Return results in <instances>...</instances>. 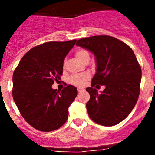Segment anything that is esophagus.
Returning <instances> with one entry per match:
<instances>
[{
    "label": "esophagus",
    "mask_w": 155,
    "mask_h": 155,
    "mask_svg": "<svg viewBox=\"0 0 155 155\" xmlns=\"http://www.w3.org/2000/svg\"><path fill=\"white\" fill-rule=\"evenodd\" d=\"M84 88H82V87H78V92H81L82 91H84Z\"/></svg>",
    "instance_id": "esophagus-1"
}]
</instances>
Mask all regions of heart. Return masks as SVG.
<instances>
[{"label":"heart","instance_id":"obj_1","mask_svg":"<svg viewBox=\"0 0 155 155\" xmlns=\"http://www.w3.org/2000/svg\"><path fill=\"white\" fill-rule=\"evenodd\" d=\"M74 55L76 58L79 61L82 63H85L87 61H89L90 54L87 52V50L84 49H78L74 53ZM90 78V74L88 73H83L80 74H75L71 77L70 78V83L75 86H84L85 82L87 81Z\"/></svg>","mask_w":155,"mask_h":155}]
</instances>
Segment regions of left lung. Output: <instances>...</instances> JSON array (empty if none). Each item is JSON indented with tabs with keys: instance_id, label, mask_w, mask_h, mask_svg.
Returning a JSON list of instances; mask_svg holds the SVG:
<instances>
[{
	"instance_id": "1",
	"label": "left lung",
	"mask_w": 155,
	"mask_h": 155,
	"mask_svg": "<svg viewBox=\"0 0 155 155\" xmlns=\"http://www.w3.org/2000/svg\"><path fill=\"white\" fill-rule=\"evenodd\" d=\"M77 46L94 53L96 73L91 87L86 88L90 118L96 124L112 127L125 120L134 108L140 94L141 68L130 47L109 35H94L78 40ZM105 85L101 93L93 87Z\"/></svg>"
}]
</instances>
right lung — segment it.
Listing matches in <instances>:
<instances>
[{"label":"right lung","mask_w":155,"mask_h":155,"mask_svg":"<svg viewBox=\"0 0 155 155\" xmlns=\"http://www.w3.org/2000/svg\"><path fill=\"white\" fill-rule=\"evenodd\" d=\"M76 42H47L35 46L14 71V101L25 120L38 130H55L68 120L77 87L68 85L60 91L52 85L61 80L64 59Z\"/></svg>","instance_id":"add662e5"}]
</instances>
